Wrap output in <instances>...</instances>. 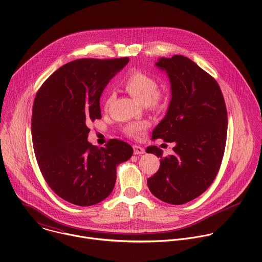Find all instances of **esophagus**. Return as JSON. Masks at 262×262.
Returning a JSON list of instances; mask_svg holds the SVG:
<instances>
[{
	"instance_id": "esophagus-1",
	"label": "esophagus",
	"mask_w": 262,
	"mask_h": 262,
	"mask_svg": "<svg viewBox=\"0 0 262 262\" xmlns=\"http://www.w3.org/2000/svg\"><path fill=\"white\" fill-rule=\"evenodd\" d=\"M133 148H134V155H143L145 152V149L141 146L134 145Z\"/></svg>"
}]
</instances>
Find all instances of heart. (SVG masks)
Instances as JSON below:
<instances>
[{
  "instance_id": "obj_1",
  "label": "heart",
  "mask_w": 262,
  "mask_h": 262,
  "mask_svg": "<svg viewBox=\"0 0 262 262\" xmlns=\"http://www.w3.org/2000/svg\"><path fill=\"white\" fill-rule=\"evenodd\" d=\"M126 91L138 101L144 105L158 106L161 103V95L159 91V83L157 79L147 72L135 70L127 74L123 82ZM113 98L112 93H108L104 99V105L107 107ZM148 124L145 121L128 123L124 126L123 132L133 138L139 139L143 136Z\"/></svg>"
}]
</instances>
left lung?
<instances>
[{"mask_svg":"<svg viewBox=\"0 0 262 262\" xmlns=\"http://www.w3.org/2000/svg\"><path fill=\"white\" fill-rule=\"evenodd\" d=\"M156 66L171 84V100L152 139L174 142V154L149 146L146 152L161 158L159 171L147 179L160 200L180 205L204 193L220 169L227 138V110L216 81L184 56L160 58Z\"/></svg>","mask_w":262,"mask_h":262,"instance_id":"obj_1","label":"left lung"}]
</instances>
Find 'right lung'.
I'll use <instances>...</instances> for the list:
<instances>
[{
  "label": "right lung",
  "mask_w": 262,
  "mask_h": 262,
  "mask_svg": "<svg viewBox=\"0 0 262 262\" xmlns=\"http://www.w3.org/2000/svg\"><path fill=\"white\" fill-rule=\"evenodd\" d=\"M128 58L71 61L42 84L32 113V141L39 169L50 188L79 206L104 200L114 189L116 168L133 156L120 140L105 147L88 142V124L100 119L99 99L110 80Z\"/></svg>",
  "instance_id": "obj_1"
}]
</instances>
